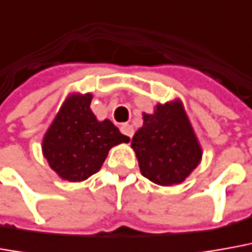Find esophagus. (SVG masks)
<instances>
[{"instance_id": "esophagus-1", "label": "esophagus", "mask_w": 252, "mask_h": 252, "mask_svg": "<svg viewBox=\"0 0 252 252\" xmlns=\"http://www.w3.org/2000/svg\"><path fill=\"white\" fill-rule=\"evenodd\" d=\"M120 129H121V132L124 133L126 136H128V138H132L133 135V128L129 124H121V126H120Z\"/></svg>"}]
</instances>
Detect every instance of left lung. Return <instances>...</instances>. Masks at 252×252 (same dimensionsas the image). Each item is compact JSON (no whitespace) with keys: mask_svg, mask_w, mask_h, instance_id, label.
Returning <instances> with one entry per match:
<instances>
[{"mask_svg":"<svg viewBox=\"0 0 252 252\" xmlns=\"http://www.w3.org/2000/svg\"><path fill=\"white\" fill-rule=\"evenodd\" d=\"M131 148L142 175L160 186L182 184L203 157L200 142L179 99L157 103L153 114L143 113V126L133 135Z\"/></svg>","mask_w":252,"mask_h":252,"instance_id":"left-lung-1","label":"left lung"}]
</instances>
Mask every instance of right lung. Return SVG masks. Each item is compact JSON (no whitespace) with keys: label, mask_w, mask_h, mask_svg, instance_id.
<instances>
[{"label":"right lung","mask_w":252,"mask_h":252,"mask_svg":"<svg viewBox=\"0 0 252 252\" xmlns=\"http://www.w3.org/2000/svg\"><path fill=\"white\" fill-rule=\"evenodd\" d=\"M92 94H70L42 139V155L62 179L83 182L102 168L109 150L129 138L91 110Z\"/></svg>","instance_id":"add662e5"}]
</instances>
